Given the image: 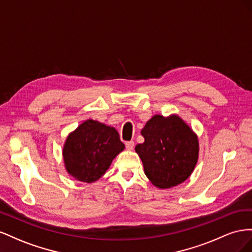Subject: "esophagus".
<instances>
[{"mask_svg": "<svg viewBox=\"0 0 252 252\" xmlns=\"http://www.w3.org/2000/svg\"><path fill=\"white\" fill-rule=\"evenodd\" d=\"M125 146L127 148V150H132L134 147V142L133 141H128L125 143Z\"/></svg>", "mask_w": 252, "mask_h": 252, "instance_id": "1", "label": "esophagus"}]
</instances>
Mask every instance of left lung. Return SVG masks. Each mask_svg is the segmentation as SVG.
<instances>
[{"mask_svg": "<svg viewBox=\"0 0 252 252\" xmlns=\"http://www.w3.org/2000/svg\"><path fill=\"white\" fill-rule=\"evenodd\" d=\"M141 134L144 143L135 146L146 177L158 188H171L186 181L199 158V140L177 114L152 117Z\"/></svg>", "mask_w": 252, "mask_h": 252, "instance_id": "obj_1", "label": "left lung"}]
</instances>
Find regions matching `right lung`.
I'll list each match as a JSON object with an SVG mask.
<instances>
[{
    "mask_svg": "<svg viewBox=\"0 0 252 252\" xmlns=\"http://www.w3.org/2000/svg\"><path fill=\"white\" fill-rule=\"evenodd\" d=\"M124 148L113 127L87 120L67 136L63 148L66 170L75 180L94 183Z\"/></svg>",
    "mask_w": 252,
    "mask_h": 252,
    "instance_id": "add662e5",
    "label": "right lung"
}]
</instances>
